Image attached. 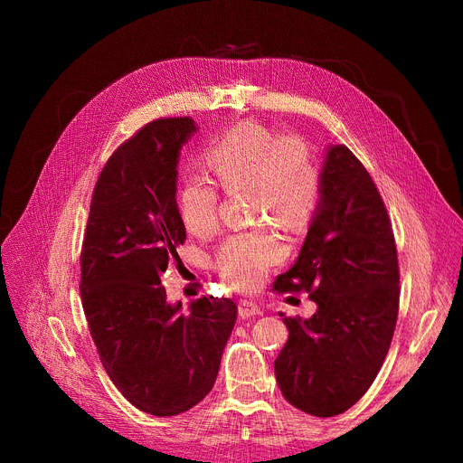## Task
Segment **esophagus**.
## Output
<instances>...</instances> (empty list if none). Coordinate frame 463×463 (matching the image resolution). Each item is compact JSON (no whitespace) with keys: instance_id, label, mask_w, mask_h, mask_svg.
I'll return each mask as SVG.
<instances>
[{"instance_id":"obj_1","label":"esophagus","mask_w":463,"mask_h":463,"mask_svg":"<svg viewBox=\"0 0 463 463\" xmlns=\"http://www.w3.org/2000/svg\"><path fill=\"white\" fill-rule=\"evenodd\" d=\"M238 313H240L241 319H250V317H255V315H260L262 309H260V306H259L257 302H253V300H241V302L238 304Z\"/></svg>"}]
</instances>
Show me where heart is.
<instances>
[{
    "instance_id": "obj_1",
    "label": "heart",
    "mask_w": 463,
    "mask_h": 463,
    "mask_svg": "<svg viewBox=\"0 0 463 463\" xmlns=\"http://www.w3.org/2000/svg\"><path fill=\"white\" fill-rule=\"evenodd\" d=\"M203 161L216 187L227 193L250 189L251 213H269L285 229L306 225L319 204L321 168L309 144L297 135L279 137L251 121L240 124L212 140ZM213 186L191 178L178 191V215L193 236L204 238L217 229V191ZM283 255L276 234L253 229L225 241L215 255V269L232 287L251 288Z\"/></svg>"
}]
</instances>
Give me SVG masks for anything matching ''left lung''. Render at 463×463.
<instances>
[{
	"label": "left lung",
	"mask_w": 463,
	"mask_h": 463,
	"mask_svg": "<svg viewBox=\"0 0 463 463\" xmlns=\"http://www.w3.org/2000/svg\"><path fill=\"white\" fill-rule=\"evenodd\" d=\"M321 199L297 262L278 293H307L309 319L283 317L288 339L274 370L285 400L313 417L353 407L391 347L400 270L391 219L364 165L344 144L328 146Z\"/></svg>",
	"instance_id": "1"
}]
</instances>
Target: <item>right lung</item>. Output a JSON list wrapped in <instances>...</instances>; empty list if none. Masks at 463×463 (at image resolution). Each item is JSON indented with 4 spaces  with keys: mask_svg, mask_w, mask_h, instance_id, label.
Masks as SVG:
<instances>
[{
    "mask_svg": "<svg viewBox=\"0 0 463 463\" xmlns=\"http://www.w3.org/2000/svg\"><path fill=\"white\" fill-rule=\"evenodd\" d=\"M194 121L161 118L110 156L95 184L80 253L90 334L114 386L137 409L175 417L212 391L236 304L203 297L184 311L161 285L180 262L178 157Z\"/></svg>",
    "mask_w": 463,
    "mask_h": 463,
    "instance_id": "right-lung-1",
    "label": "right lung"
}]
</instances>
